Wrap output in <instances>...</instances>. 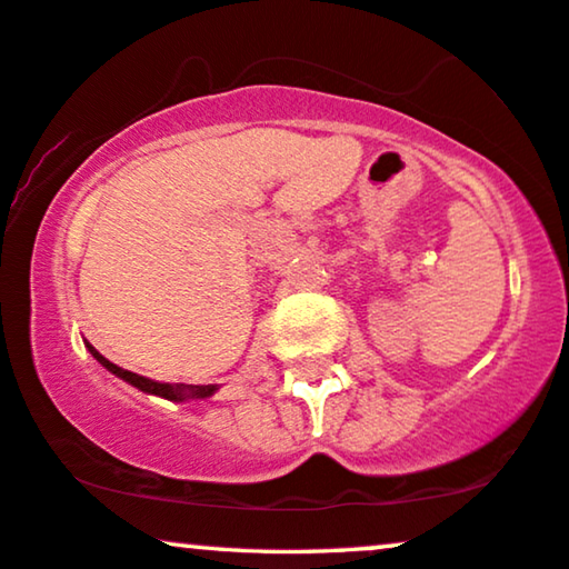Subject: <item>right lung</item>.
<instances>
[{
  "label": "right lung",
  "mask_w": 569,
  "mask_h": 569,
  "mask_svg": "<svg viewBox=\"0 0 569 569\" xmlns=\"http://www.w3.org/2000/svg\"><path fill=\"white\" fill-rule=\"evenodd\" d=\"M84 347L90 349V355L96 357V360L103 365V368L108 372H113V376H119L121 380H127V383H131L134 388H139V391L144 393H152V396H160V399H168V401H186V399H207V396H212L217 391V386H186V383H158V380H150L144 376H137V372L131 370H123L119 368V365H113L111 360H106L103 355L98 352L96 347L88 345L84 341Z\"/></svg>",
  "instance_id": "1"
}]
</instances>
